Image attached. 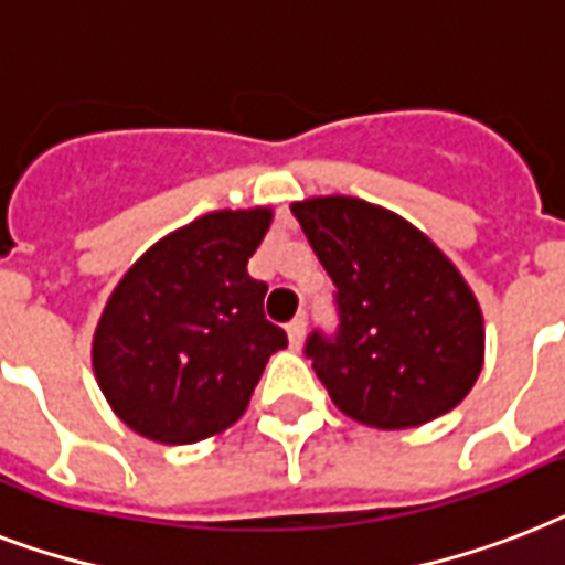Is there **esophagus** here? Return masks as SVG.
Wrapping results in <instances>:
<instances>
[{"label":"esophagus","mask_w":565,"mask_h":565,"mask_svg":"<svg viewBox=\"0 0 565 565\" xmlns=\"http://www.w3.org/2000/svg\"><path fill=\"white\" fill-rule=\"evenodd\" d=\"M303 332H306V318L303 315H297L295 321L288 323V342H291V348H300L303 344Z\"/></svg>","instance_id":"esophagus-1"}]
</instances>
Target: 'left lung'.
I'll return each mask as SVG.
<instances>
[{"label": "left lung", "instance_id": "left-lung-1", "mask_svg": "<svg viewBox=\"0 0 565 565\" xmlns=\"http://www.w3.org/2000/svg\"><path fill=\"white\" fill-rule=\"evenodd\" d=\"M291 214L335 286L339 330L306 339L332 404L377 430L450 413L483 369V315L454 262L360 196H312Z\"/></svg>", "mask_w": 565, "mask_h": 565}]
</instances>
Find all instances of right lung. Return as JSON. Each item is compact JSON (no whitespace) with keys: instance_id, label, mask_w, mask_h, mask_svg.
I'll list each match as a JSON object with an SVG mask.
<instances>
[{"instance_id":"right-lung-1","label":"right lung","mask_w":565,"mask_h":565,"mask_svg":"<svg viewBox=\"0 0 565 565\" xmlns=\"http://www.w3.org/2000/svg\"><path fill=\"white\" fill-rule=\"evenodd\" d=\"M270 209L209 212L156 242L108 297L94 374L120 422L164 445H191L244 415L270 353L288 344L265 318L268 286L247 262Z\"/></svg>"}]
</instances>
